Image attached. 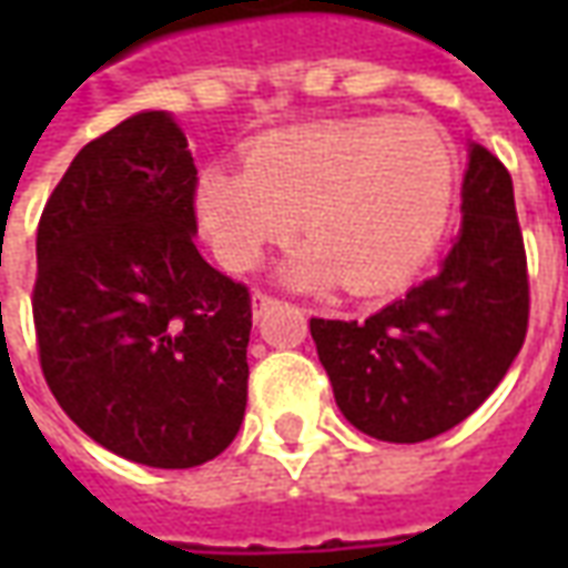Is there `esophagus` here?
<instances>
[{"mask_svg":"<svg viewBox=\"0 0 568 568\" xmlns=\"http://www.w3.org/2000/svg\"><path fill=\"white\" fill-rule=\"evenodd\" d=\"M276 304H280L276 297L264 295V292H255V295H252V313H255V320H261V316L271 307H276Z\"/></svg>","mask_w":568,"mask_h":568,"instance_id":"esophagus-1","label":"esophagus"}]
</instances>
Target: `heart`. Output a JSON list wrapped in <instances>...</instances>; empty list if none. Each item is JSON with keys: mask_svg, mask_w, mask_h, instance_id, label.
I'll use <instances>...</instances> for the list:
<instances>
[{"mask_svg": "<svg viewBox=\"0 0 568 568\" xmlns=\"http://www.w3.org/2000/svg\"><path fill=\"white\" fill-rule=\"evenodd\" d=\"M453 206V154L417 118H349L273 136L246 170L206 166L197 212L227 271H248L273 243L310 236L283 267L292 285L344 280L353 295L407 283L432 258Z\"/></svg>", "mask_w": 568, "mask_h": 568, "instance_id": "1", "label": "heart"}]
</instances>
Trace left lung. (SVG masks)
Segmentation results:
<instances>
[{
    "label": "left lung",
    "mask_w": 568,
    "mask_h": 568,
    "mask_svg": "<svg viewBox=\"0 0 568 568\" xmlns=\"http://www.w3.org/2000/svg\"><path fill=\"white\" fill-rule=\"evenodd\" d=\"M529 276L514 185L471 145L463 227L435 276L368 320H310L334 402L358 432L417 444L484 405L520 353Z\"/></svg>",
    "instance_id": "left-lung-1"
}]
</instances>
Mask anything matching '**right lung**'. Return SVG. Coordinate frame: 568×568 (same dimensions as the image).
I'll use <instances>...</instances> for the list:
<instances>
[{
  "label": "right lung",
  "instance_id": "1",
  "mask_svg": "<svg viewBox=\"0 0 568 568\" xmlns=\"http://www.w3.org/2000/svg\"><path fill=\"white\" fill-rule=\"evenodd\" d=\"M197 166L166 112L88 142L36 236L32 322L57 405L105 450L194 468L246 414L252 301L194 246Z\"/></svg>",
  "mask_w": 568,
  "mask_h": 568
}]
</instances>
